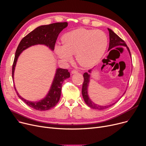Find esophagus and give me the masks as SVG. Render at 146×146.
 <instances>
[{"label":"esophagus","instance_id":"obj_1","mask_svg":"<svg viewBox=\"0 0 146 146\" xmlns=\"http://www.w3.org/2000/svg\"><path fill=\"white\" fill-rule=\"evenodd\" d=\"M78 73V71L76 70H73L72 71V74H76V73Z\"/></svg>","mask_w":146,"mask_h":146}]
</instances>
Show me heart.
Masks as SVG:
<instances>
[{
    "label": "heart",
    "mask_w": 146,
    "mask_h": 146,
    "mask_svg": "<svg viewBox=\"0 0 146 146\" xmlns=\"http://www.w3.org/2000/svg\"><path fill=\"white\" fill-rule=\"evenodd\" d=\"M61 42L62 46L56 45L55 48L61 60L67 62L72 60V55L75 54L81 66L89 67L98 63L104 54L108 38L101 30L80 28L65 34Z\"/></svg>",
    "instance_id": "heart-1"
}]
</instances>
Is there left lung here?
Returning <instances> with one entry per match:
<instances>
[{
    "label": "left lung",
    "mask_w": 146,
    "mask_h": 146,
    "mask_svg": "<svg viewBox=\"0 0 146 146\" xmlns=\"http://www.w3.org/2000/svg\"><path fill=\"white\" fill-rule=\"evenodd\" d=\"M108 29L109 31V34H110V45H109L108 50H111V49H112L114 47H117V46H125V47H127V49L129 51V54L131 55L129 49L127 47V45L125 42L123 40H122L121 38L119 36H118L113 31H112L111 29L108 28ZM91 71H92L91 69H90V70H88V72L89 73H90ZM83 78H84V81H83V85H82V94L83 98L84 99V101H85V103L89 106H90V108L95 109V110H105L106 108H108L109 107H111V106H112L113 105H114L115 104L117 103V102H118V101H117V102H115L111 104V105H106V106H99V105H98L97 104H94L92 101H91V100L89 99V98L88 96V85H89V83L90 74H89L86 72L85 73L83 74ZM124 94H123V95H124Z\"/></svg>",
    "instance_id": "8db88e82"
}]
</instances>
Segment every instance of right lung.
Segmentation results:
<instances>
[{
  "label": "right lung",
  "mask_w": 146,
  "mask_h": 146,
  "mask_svg": "<svg viewBox=\"0 0 146 146\" xmlns=\"http://www.w3.org/2000/svg\"><path fill=\"white\" fill-rule=\"evenodd\" d=\"M68 25V23L57 22L50 25H42L35 28L24 37L19 42L15 52V58L12 65V78L13 79L15 67L17 64L18 58L22 51L31 46L36 44H44L48 46L54 50L57 37L60 32ZM70 73L68 70L64 68H58L56 73L54 79L48 94L45 98L38 102H31L22 98L18 93L14 86L15 91L18 96L27 105L31 108L38 111L48 110L54 107L58 102L60 96L62 84L64 80L70 78Z\"/></svg>",
  "instance_id": "right-lung-1"
}]
</instances>
